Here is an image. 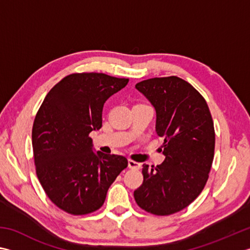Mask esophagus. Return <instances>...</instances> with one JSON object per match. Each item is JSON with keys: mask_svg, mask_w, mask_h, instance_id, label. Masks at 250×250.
I'll return each instance as SVG.
<instances>
[{"mask_svg": "<svg viewBox=\"0 0 250 250\" xmlns=\"http://www.w3.org/2000/svg\"><path fill=\"white\" fill-rule=\"evenodd\" d=\"M128 166H129V168H131V169H140L141 168V164L136 163V161H133L131 159L128 160Z\"/></svg>", "mask_w": 250, "mask_h": 250, "instance_id": "esophagus-1", "label": "esophagus"}]
</instances>
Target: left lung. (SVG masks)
Returning <instances> with one entry per match:
<instances>
[{
  "instance_id": "obj_1",
  "label": "left lung",
  "mask_w": 250,
  "mask_h": 250,
  "mask_svg": "<svg viewBox=\"0 0 250 250\" xmlns=\"http://www.w3.org/2000/svg\"><path fill=\"white\" fill-rule=\"evenodd\" d=\"M135 89L155 108L166 158L157 167L143 165L134 198L145 211L169 216L187 208L206 185L216 141L212 118L204 97L179 77L144 80Z\"/></svg>"
}]
</instances>
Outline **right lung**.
I'll list each match as a JSON object with an SVG mask.
<instances>
[{
    "label": "right lung",
    "mask_w": 250,
    "mask_h": 250,
    "mask_svg": "<svg viewBox=\"0 0 250 250\" xmlns=\"http://www.w3.org/2000/svg\"><path fill=\"white\" fill-rule=\"evenodd\" d=\"M128 82L105 73H72L52 87L38 111L32 128L37 175L63 211L78 216L100 209L128 166L124 156L95 153L89 136L102 128L105 102Z\"/></svg>",
    "instance_id": "obj_1"
}]
</instances>
